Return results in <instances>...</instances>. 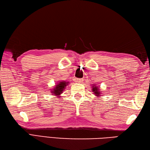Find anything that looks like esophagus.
<instances>
[{"label": "esophagus", "instance_id": "34e87169", "mask_svg": "<svg viewBox=\"0 0 150 150\" xmlns=\"http://www.w3.org/2000/svg\"><path fill=\"white\" fill-rule=\"evenodd\" d=\"M83 81V79H76V81H77V83H81V82Z\"/></svg>", "mask_w": 150, "mask_h": 150}]
</instances>
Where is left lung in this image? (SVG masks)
Listing matches in <instances>:
<instances>
[{
    "instance_id": "8db88e82",
    "label": "left lung",
    "mask_w": 150,
    "mask_h": 150,
    "mask_svg": "<svg viewBox=\"0 0 150 150\" xmlns=\"http://www.w3.org/2000/svg\"><path fill=\"white\" fill-rule=\"evenodd\" d=\"M92 90H93V92H94V94L96 95V96H100V94H101V92H99V89L98 88V87H96L95 85H93V88H92Z\"/></svg>"
}]
</instances>
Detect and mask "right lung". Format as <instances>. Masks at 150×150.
<instances>
[{
  "instance_id": "right-lung-1",
  "label": "right lung",
  "mask_w": 150,
  "mask_h": 150,
  "mask_svg": "<svg viewBox=\"0 0 150 150\" xmlns=\"http://www.w3.org/2000/svg\"><path fill=\"white\" fill-rule=\"evenodd\" d=\"M68 84V83L65 81H62L58 83V84L56 85L53 91H52V93H53L55 96H59L63 92V90L66 88V86Z\"/></svg>"
}]
</instances>
